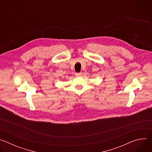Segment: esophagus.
Masks as SVG:
<instances>
[{
  "instance_id": "1",
  "label": "esophagus",
  "mask_w": 152,
  "mask_h": 152,
  "mask_svg": "<svg viewBox=\"0 0 152 152\" xmlns=\"http://www.w3.org/2000/svg\"><path fill=\"white\" fill-rule=\"evenodd\" d=\"M82 73L81 72H79V73H75V75L76 76H81L82 75Z\"/></svg>"
}]
</instances>
